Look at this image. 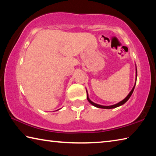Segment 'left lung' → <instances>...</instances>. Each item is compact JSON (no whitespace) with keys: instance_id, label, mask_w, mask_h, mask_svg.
I'll use <instances>...</instances> for the list:
<instances>
[{"instance_id":"left-lung-1","label":"left lung","mask_w":156,"mask_h":156,"mask_svg":"<svg viewBox=\"0 0 156 156\" xmlns=\"http://www.w3.org/2000/svg\"><path fill=\"white\" fill-rule=\"evenodd\" d=\"M136 73H137V69H136ZM136 77H137V74H136ZM135 85H136V84H135ZM135 85H134L133 89H132V90L130 91V93L128 94V96H126L125 99H124L123 100H122V101H120V102H118V103L115 104V105H111V106H103V105H98L96 103H94V102H92L91 100L89 98V96H88V94H87V100H88V101L90 102V103L92 105H94V106L96 107L102 108V109H113V108H115V107H118L121 106V105H122L123 104H125V102L127 101V100L129 99V98L131 97V94H133V90H134V88H135Z\"/></svg>"}]
</instances>
